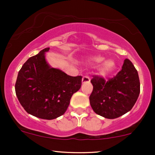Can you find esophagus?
I'll use <instances>...</instances> for the list:
<instances>
[{
    "label": "esophagus",
    "instance_id": "esophagus-1",
    "mask_svg": "<svg viewBox=\"0 0 155 155\" xmlns=\"http://www.w3.org/2000/svg\"><path fill=\"white\" fill-rule=\"evenodd\" d=\"M90 79L88 76H84L82 77V83H87L90 82Z\"/></svg>",
    "mask_w": 155,
    "mask_h": 155
}]
</instances>
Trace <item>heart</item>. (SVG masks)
I'll list each match as a JSON object with an SVG mask.
<instances>
[{
	"label": "heart",
	"instance_id": "1",
	"mask_svg": "<svg viewBox=\"0 0 155 155\" xmlns=\"http://www.w3.org/2000/svg\"><path fill=\"white\" fill-rule=\"evenodd\" d=\"M88 61L90 63H101L98 67V72L101 75L106 76L109 74L115 68V63L113 60H104V58L102 56H94L89 58Z\"/></svg>",
	"mask_w": 155,
	"mask_h": 155
}]
</instances>
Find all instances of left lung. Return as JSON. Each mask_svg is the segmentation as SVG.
<instances>
[{"mask_svg":"<svg viewBox=\"0 0 155 155\" xmlns=\"http://www.w3.org/2000/svg\"><path fill=\"white\" fill-rule=\"evenodd\" d=\"M93 90L90 102L97 114L107 119L120 117L132 109L140 93L138 74L128 59L124 60L120 71L107 81L93 76Z\"/></svg>","mask_w":155,"mask_h":155,"instance_id":"1","label":"left lung"}]
</instances>
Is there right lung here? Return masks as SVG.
Masks as SVG:
<instances>
[{"label":"right lung","mask_w":155,"mask_h":155,"mask_svg":"<svg viewBox=\"0 0 155 155\" xmlns=\"http://www.w3.org/2000/svg\"><path fill=\"white\" fill-rule=\"evenodd\" d=\"M45 48L28 59L17 76L15 92L17 98L30 114L54 120L66 111L73 94L81 86L82 76H71L47 63Z\"/></svg>","instance_id":"add662e5"}]
</instances>
